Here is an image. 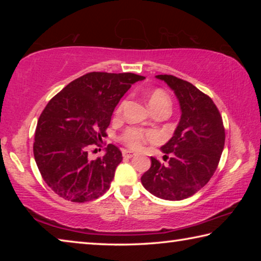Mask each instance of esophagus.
I'll list each match as a JSON object with an SVG mask.
<instances>
[{"label": "esophagus", "mask_w": 261, "mask_h": 261, "mask_svg": "<svg viewBox=\"0 0 261 261\" xmlns=\"http://www.w3.org/2000/svg\"><path fill=\"white\" fill-rule=\"evenodd\" d=\"M122 154H123V158H125V159H131L136 155V153L129 151V149H123Z\"/></svg>", "instance_id": "1"}]
</instances>
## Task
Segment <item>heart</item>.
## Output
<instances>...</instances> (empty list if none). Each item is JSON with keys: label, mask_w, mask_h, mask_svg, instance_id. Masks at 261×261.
I'll return each mask as SVG.
<instances>
[{"label": "heart", "mask_w": 261, "mask_h": 261, "mask_svg": "<svg viewBox=\"0 0 261 261\" xmlns=\"http://www.w3.org/2000/svg\"><path fill=\"white\" fill-rule=\"evenodd\" d=\"M147 100L149 107H151L152 110L163 107V106H165V107H170L169 96H168L166 92L161 90V88H155V90L149 92ZM122 107L123 103H121L120 107L117 108V112H121ZM149 137H152V135L146 134V132L137 129V127H129V129H126L123 132L122 139L124 143L129 145L130 147L139 148L141 146V144H143V141L146 138H149Z\"/></svg>", "instance_id": "heart-1"}]
</instances>
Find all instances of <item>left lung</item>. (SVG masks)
<instances>
[{"label": "left lung", "instance_id": "obj_1", "mask_svg": "<svg viewBox=\"0 0 261 261\" xmlns=\"http://www.w3.org/2000/svg\"><path fill=\"white\" fill-rule=\"evenodd\" d=\"M174 91L180 118L174 135L161 146L167 165L151 158V168L141 176V184L165 200H182L208 183L224 147L222 117L208 95L191 83L171 74H158Z\"/></svg>", "mask_w": 261, "mask_h": 261}]
</instances>
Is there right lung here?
<instances>
[{"label":"right lung","mask_w":261,"mask_h":261,"mask_svg":"<svg viewBox=\"0 0 261 261\" xmlns=\"http://www.w3.org/2000/svg\"><path fill=\"white\" fill-rule=\"evenodd\" d=\"M145 77L131 72H90L57 93L38 120L33 144L42 178L60 197L85 202L107 191L122 153L115 145L105 155L88 159V148L106 137L114 109L136 82Z\"/></svg>","instance_id":"add662e5"}]
</instances>
